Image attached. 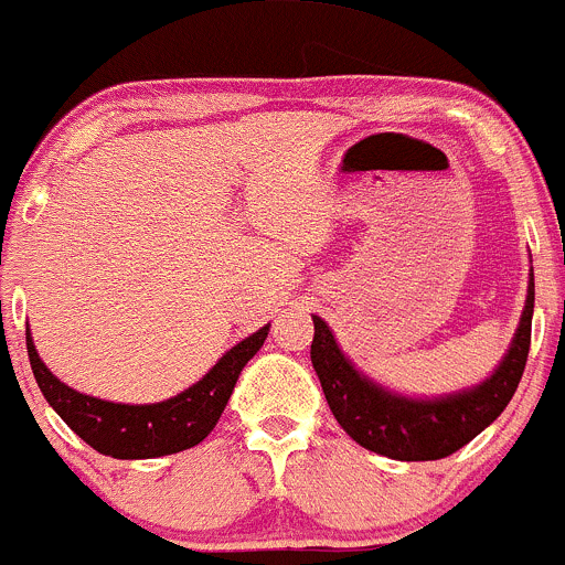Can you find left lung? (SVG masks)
Segmentation results:
<instances>
[{
	"label": "left lung",
	"instance_id": "8db88e82",
	"mask_svg": "<svg viewBox=\"0 0 565 565\" xmlns=\"http://www.w3.org/2000/svg\"><path fill=\"white\" fill-rule=\"evenodd\" d=\"M533 294L536 288L531 275L520 326L495 372L479 386L435 399L403 397L370 381L340 351L326 321L312 316L316 337H312L310 359L323 386L326 403L340 427L364 449L403 462L455 455L495 422L520 386L531 351Z\"/></svg>",
	"mask_w": 565,
	"mask_h": 565
}]
</instances>
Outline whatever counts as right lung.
Segmentation results:
<instances>
[{
  "mask_svg": "<svg viewBox=\"0 0 565 565\" xmlns=\"http://www.w3.org/2000/svg\"><path fill=\"white\" fill-rule=\"evenodd\" d=\"M269 323L236 342L201 381L182 394L152 405H125L89 397L62 383L38 356L26 329V353L34 381L62 422L95 451L116 459H152L193 449L214 429L228 405L244 364L260 351Z\"/></svg>",
  "mask_w": 565,
  "mask_h": 565,
  "instance_id": "add662e5",
  "label": "right lung"
}]
</instances>
